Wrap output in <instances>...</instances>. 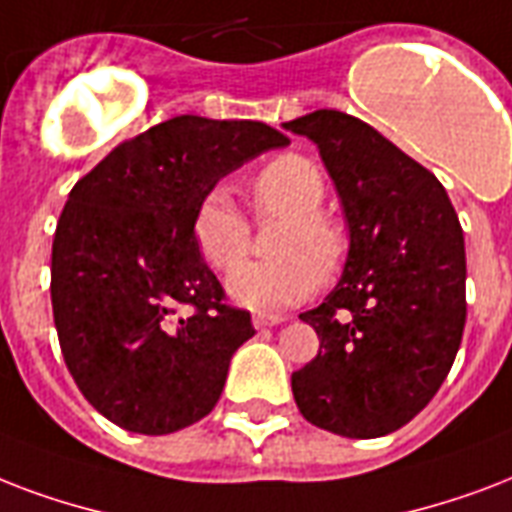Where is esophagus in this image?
I'll return each mask as SVG.
<instances>
[{
	"instance_id": "1",
	"label": "esophagus",
	"mask_w": 512,
	"mask_h": 512,
	"mask_svg": "<svg viewBox=\"0 0 512 512\" xmlns=\"http://www.w3.org/2000/svg\"><path fill=\"white\" fill-rule=\"evenodd\" d=\"M280 323H285V318H277V315H253V328H259V331L280 326Z\"/></svg>"
}]
</instances>
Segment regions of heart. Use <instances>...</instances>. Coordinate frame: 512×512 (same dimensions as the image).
<instances>
[{
    "instance_id": "1",
    "label": "heart",
    "mask_w": 512,
    "mask_h": 512,
    "mask_svg": "<svg viewBox=\"0 0 512 512\" xmlns=\"http://www.w3.org/2000/svg\"><path fill=\"white\" fill-rule=\"evenodd\" d=\"M253 213L280 219L269 240L275 259L245 264L229 277V293L251 310L275 312L299 304L342 269L350 237L336 216L323 211L326 176L301 154H283L261 165L248 184ZM192 240L208 267L219 272L245 259L251 224L224 189H208L192 213Z\"/></svg>"
}]
</instances>
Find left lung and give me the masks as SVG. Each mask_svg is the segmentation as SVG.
<instances>
[{"instance_id":"8db88e82","label":"left lung","mask_w":512,"mask_h":512,"mask_svg":"<svg viewBox=\"0 0 512 512\" xmlns=\"http://www.w3.org/2000/svg\"><path fill=\"white\" fill-rule=\"evenodd\" d=\"M318 144L342 197L350 253L326 301L299 318L318 358L293 371L301 417L379 438L433 400L465 331V237L441 181L358 117L318 109L285 122Z\"/></svg>"}]
</instances>
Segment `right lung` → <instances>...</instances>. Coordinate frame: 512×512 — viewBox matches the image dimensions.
I'll return each mask as SVG.
<instances>
[{
  "label": "right lung",
  "instance_id": "add662e5",
  "mask_svg": "<svg viewBox=\"0 0 512 512\" xmlns=\"http://www.w3.org/2000/svg\"><path fill=\"white\" fill-rule=\"evenodd\" d=\"M288 144L253 120L181 114L122 141L69 192L50 296L63 360L122 430L168 435L208 417L256 331L194 248L192 213L219 178Z\"/></svg>",
  "mask_w": 512,
  "mask_h": 512
}]
</instances>
